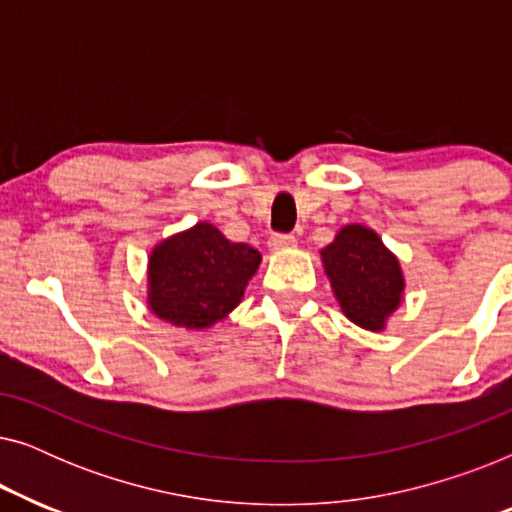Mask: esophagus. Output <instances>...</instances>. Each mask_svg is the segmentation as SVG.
I'll list each match as a JSON object with an SVG mask.
<instances>
[{
	"label": "esophagus",
	"instance_id": "esophagus-1",
	"mask_svg": "<svg viewBox=\"0 0 512 512\" xmlns=\"http://www.w3.org/2000/svg\"><path fill=\"white\" fill-rule=\"evenodd\" d=\"M298 244V240L293 235H272L268 247L272 251H286V249H293Z\"/></svg>",
	"mask_w": 512,
	"mask_h": 512
}]
</instances>
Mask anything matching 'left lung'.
Segmentation results:
<instances>
[{
    "label": "left lung",
    "instance_id": "obj_1",
    "mask_svg": "<svg viewBox=\"0 0 512 512\" xmlns=\"http://www.w3.org/2000/svg\"><path fill=\"white\" fill-rule=\"evenodd\" d=\"M319 254L342 314L366 331H384L405 291V275L394 251L373 228L349 223Z\"/></svg>",
    "mask_w": 512,
    "mask_h": 512
}]
</instances>
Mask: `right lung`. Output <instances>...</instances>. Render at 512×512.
<instances>
[{
    "label": "right lung",
    "mask_w": 512,
    "mask_h": 512,
    "mask_svg": "<svg viewBox=\"0 0 512 512\" xmlns=\"http://www.w3.org/2000/svg\"><path fill=\"white\" fill-rule=\"evenodd\" d=\"M261 254L207 221L160 240L146 265V305L160 321L205 331L242 303Z\"/></svg>",
    "instance_id": "add662e5"
}]
</instances>
